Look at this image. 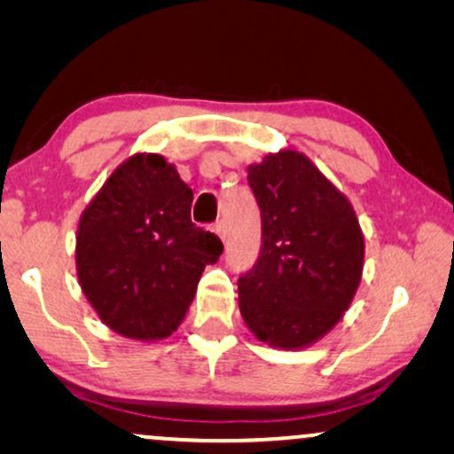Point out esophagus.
<instances>
[{"label":"esophagus","instance_id":"34e87169","mask_svg":"<svg viewBox=\"0 0 454 454\" xmlns=\"http://www.w3.org/2000/svg\"><path fill=\"white\" fill-rule=\"evenodd\" d=\"M213 231L219 235L221 239H225L227 238V227H225V221H216L215 225H213Z\"/></svg>","mask_w":454,"mask_h":454}]
</instances>
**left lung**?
<instances>
[{"label":"left lung","instance_id":"1","mask_svg":"<svg viewBox=\"0 0 454 454\" xmlns=\"http://www.w3.org/2000/svg\"><path fill=\"white\" fill-rule=\"evenodd\" d=\"M262 216L258 262L238 281L254 337L297 351L333 331L362 281L365 241L349 198L303 153L283 148L247 165Z\"/></svg>","mask_w":454,"mask_h":454}]
</instances>
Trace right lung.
Here are the masks:
<instances>
[{"mask_svg": "<svg viewBox=\"0 0 454 454\" xmlns=\"http://www.w3.org/2000/svg\"><path fill=\"white\" fill-rule=\"evenodd\" d=\"M194 192L163 154L136 153L86 204L76 275L103 325L154 343L177 331L223 244L190 219Z\"/></svg>", "mask_w": 454, "mask_h": 454, "instance_id": "add662e5", "label": "right lung"}]
</instances>
